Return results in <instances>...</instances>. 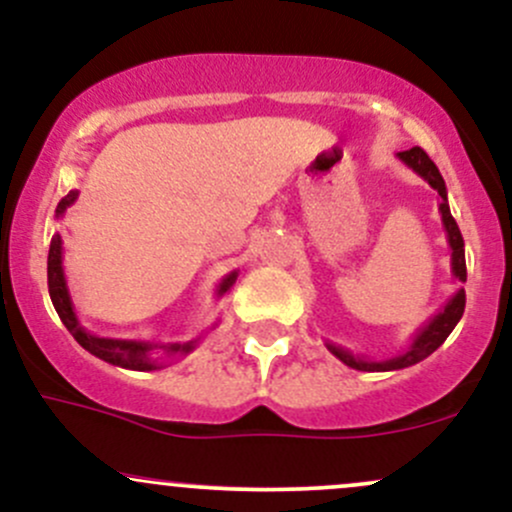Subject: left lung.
Masks as SVG:
<instances>
[{
	"instance_id": "left-lung-1",
	"label": "left lung",
	"mask_w": 512,
	"mask_h": 512,
	"mask_svg": "<svg viewBox=\"0 0 512 512\" xmlns=\"http://www.w3.org/2000/svg\"><path fill=\"white\" fill-rule=\"evenodd\" d=\"M398 160H401L403 165L411 167L418 177H423L425 182H428L430 187L440 194L442 226H445L447 243H449V247H452V274L459 279V282H466L464 238H462V233H459L457 221H454L452 213H449L447 187H445V179H442L440 170H437L435 162L430 160L428 153H425L423 148L403 150V153H398ZM464 306H466L464 289H457V294H454L452 299H449L445 306H442L440 311H437L435 316H432L428 323H425L423 328L413 335L411 345H408L406 352H401V355H396L391 359H381V362L352 355L350 350H345V347H340V345H333V342H325V345H328V350L333 352V355L338 357L342 364H347V367H352V369H359V372H396V369L413 367V364L423 362L425 357H430L432 352H435L437 347H440L442 342L449 338V333L454 330V325H457L459 318H462Z\"/></svg>"
}]
</instances>
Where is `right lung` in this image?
Returning <instances> with one entry per match:
<instances>
[{"mask_svg": "<svg viewBox=\"0 0 512 512\" xmlns=\"http://www.w3.org/2000/svg\"><path fill=\"white\" fill-rule=\"evenodd\" d=\"M80 192H70L55 209V216L63 218L67 206H72L77 201ZM238 272H230L221 279V284L216 286V299L226 296L233 289ZM48 291L50 301H53L55 311H58L60 320L70 335L75 338L87 352H92L94 357L104 359V362L114 364V367L133 369V372H150V369H162V362H157L155 352H162L165 357H184L194 350L199 340L189 342H145V340H119V338H99L92 335L87 328H82L80 318H77L75 306H72L70 289H67L65 269H63V238L60 233L53 235L50 240V252H48Z\"/></svg>", "mask_w": 512, "mask_h": 512, "instance_id": "1", "label": "right lung"}]
</instances>
